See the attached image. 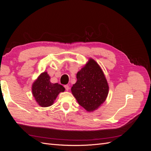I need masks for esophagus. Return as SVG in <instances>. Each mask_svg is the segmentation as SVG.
Here are the masks:
<instances>
[{"label":"esophagus","mask_w":151,"mask_h":151,"mask_svg":"<svg viewBox=\"0 0 151 151\" xmlns=\"http://www.w3.org/2000/svg\"><path fill=\"white\" fill-rule=\"evenodd\" d=\"M64 87H65V90H66V91H68V90H69V86H68V85H65Z\"/></svg>","instance_id":"34e87169"}]
</instances>
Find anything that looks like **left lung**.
<instances>
[{
  "instance_id": "1",
  "label": "left lung",
  "mask_w": 151,
  "mask_h": 151,
  "mask_svg": "<svg viewBox=\"0 0 151 151\" xmlns=\"http://www.w3.org/2000/svg\"><path fill=\"white\" fill-rule=\"evenodd\" d=\"M77 101L87 111L98 109L105 101L109 86L98 63L89 58L88 62L77 73V82L71 88Z\"/></svg>"
}]
</instances>
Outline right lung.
I'll use <instances>...</instances> for the list:
<instances>
[{
  "label": "right lung",
  "mask_w": 151,
  "mask_h": 151,
  "mask_svg": "<svg viewBox=\"0 0 151 151\" xmlns=\"http://www.w3.org/2000/svg\"><path fill=\"white\" fill-rule=\"evenodd\" d=\"M31 89L36 103L42 107L52 106L59 93L65 91L63 86L50 82V76L45 71L34 81Z\"/></svg>",
  "instance_id": "add662e5"
}]
</instances>
